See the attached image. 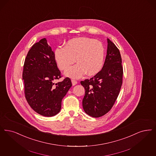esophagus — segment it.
Listing matches in <instances>:
<instances>
[{
  "instance_id": "obj_1",
  "label": "esophagus",
  "mask_w": 156,
  "mask_h": 156,
  "mask_svg": "<svg viewBox=\"0 0 156 156\" xmlns=\"http://www.w3.org/2000/svg\"><path fill=\"white\" fill-rule=\"evenodd\" d=\"M71 82H72V85L73 86H74L76 84H77V81H75L74 80H71Z\"/></svg>"
}]
</instances>
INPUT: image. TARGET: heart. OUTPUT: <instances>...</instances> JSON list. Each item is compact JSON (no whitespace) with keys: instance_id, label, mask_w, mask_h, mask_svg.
<instances>
[{"instance_id":"b5f03b06","label":"heart","mask_w":156,"mask_h":156,"mask_svg":"<svg viewBox=\"0 0 156 156\" xmlns=\"http://www.w3.org/2000/svg\"><path fill=\"white\" fill-rule=\"evenodd\" d=\"M105 49L100 41L89 37L73 38L65 44L64 47L57 48L54 57L58 68L65 70L75 62L74 66L65 72L72 78H80L86 73L92 76L98 74L102 68Z\"/></svg>"}]
</instances>
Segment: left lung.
Listing matches in <instances>:
<instances>
[{
	"mask_svg": "<svg viewBox=\"0 0 156 156\" xmlns=\"http://www.w3.org/2000/svg\"><path fill=\"white\" fill-rule=\"evenodd\" d=\"M106 60L101 71L90 80L81 81L85 93L82 106L87 115L98 118L108 112L119 96L123 69L120 52L107 39Z\"/></svg>",
	"mask_w": 156,
	"mask_h": 156,
	"instance_id": "1",
	"label": "left lung"
}]
</instances>
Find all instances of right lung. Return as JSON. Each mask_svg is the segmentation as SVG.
I'll return each mask as SVG.
<instances>
[{
    "instance_id": "right-lung-1",
    "label": "right lung",
    "mask_w": 156,
    "mask_h": 156,
    "mask_svg": "<svg viewBox=\"0 0 156 156\" xmlns=\"http://www.w3.org/2000/svg\"><path fill=\"white\" fill-rule=\"evenodd\" d=\"M60 78L54 52L43 38L29 50L23 73L25 98L35 112L45 117L60 112L62 99L72 86L69 78L55 83Z\"/></svg>"
}]
</instances>
